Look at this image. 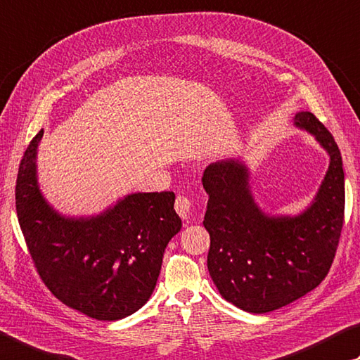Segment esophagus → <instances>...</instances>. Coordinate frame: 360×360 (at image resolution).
Wrapping results in <instances>:
<instances>
[{
    "mask_svg": "<svg viewBox=\"0 0 360 360\" xmlns=\"http://www.w3.org/2000/svg\"><path fill=\"white\" fill-rule=\"evenodd\" d=\"M174 209L176 212L179 214L181 219L187 220L192 214V201L187 197H184V195H178V198H176V202H174Z\"/></svg>",
    "mask_w": 360,
    "mask_h": 360,
    "instance_id": "esophagus-1",
    "label": "esophagus"
}]
</instances>
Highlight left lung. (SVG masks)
<instances>
[{
  "mask_svg": "<svg viewBox=\"0 0 360 360\" xmlns=\"http://www.w3.org/2000/svg\"><path fill=\"white\" fill-rule=\"evenodd\" d=\"M329 153L315 200L296 217H271L255 205L239 160L209 165L202 225L211 238L207 269L221 296L248 313H267L315 290L335 258L345 220V173L334 136L310 112L294 117Z\"/></svg>",
  "mask_w": 360,
  "mask_h": 360,
  "instance_id": "1",
  "label": "left lung"
}]
</instances>
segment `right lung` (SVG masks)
Wrapping results in <instances>:
<instances>
[{
	"mask_svg": "<svg viewBox=\"0 0 360 360\" xmlns=\"http://www.w3.org/2000/svg\"><path fill=\"white\" fill-rule=\"evenodd\" d=\"M42 134L26 148L15 186L18 224L36 271L70 309L101 321L132 315L151 297L165 247L181 230L174 193H132L96 217H63L37 186Z\"/></svg>",
	"mask_w": 360,
	"mask_h": 360,
	"instance_id": "obj_1",
	"label": "right lung"
}]
</instances>
